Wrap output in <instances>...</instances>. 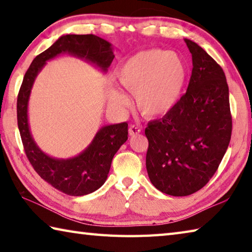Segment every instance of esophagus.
Instances as JSON below:
<instances>
[{"label": "esophagus", "instance_id": "obj_1", "mask_svg": "<svg viewBox=\"0 0 252 252\" xmlns=\"http://www.w3.org/2000/svg\"><path fill=\"white\" fill-rule=\"evenodd\" d=\"M141 132V129L137 126H129V134L130 135H135V134H139V133Z\"/></svg>", "mask_w": 252, "mask_h": 252}]
</instances>
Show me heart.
Returning <instances> with one entry per match:
<instances>
[{
  "instance_id": "heart-1",
  "label": "heart",
  "mask_w": 252,
  "mask_h": 252,
  "mask_svg": "<svg viewBox=\"0 0 252 252\" xmlns=\"http://www.w3.org/2000/svg\"><path fill=\"white\" fill-rule=\"evenodd\" d=\"M187 71L184 61L174 52L149 49L127 59L118 72V81L135 96L137 109L145 117H160L175 107L184 90ZM111 101L126 108L127 97L112 92Z\"/></svg>"
}]
</instances>
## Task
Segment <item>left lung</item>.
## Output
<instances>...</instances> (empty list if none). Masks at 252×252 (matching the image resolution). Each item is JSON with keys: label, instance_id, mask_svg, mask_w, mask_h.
<instances>
[{"label": "left lung", "instance_id": "left-lung-1", "mask_svg": "<svg viewBox=\"0 0 252 252\" xmlns=\"http://www.w3.org/2000/svg\"><path fill=\"white\" fill-rule=\"evenodd\" d=\"M192 54L187 93L158 120L149 122L146 169L162 193L186 196L208 184L227 150L233 123L225 73L199 44Z\"/></svg>", "mask_w": 252, "mask_h": 252}]
</instances>
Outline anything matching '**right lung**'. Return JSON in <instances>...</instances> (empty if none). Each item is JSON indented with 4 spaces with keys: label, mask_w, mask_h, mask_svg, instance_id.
Returning a JSON list of instances; mask_svg holds the SVG:
<instances>
[{
    "label": "right lung",
    "mask_w": 252,
    "mask_h": 252,
    "mask_svg": "<svg viewBox=\"0 0 252 252\" xmlns=\"http://www.w3.org/2000/svg\"><path fill=\"white\" fill-rule=\"evenodd\" d=\"M67 52L95 64L106 72L115 58L111 43L95 34L61 36L46 51L33 59L25 73L17 96V125L28 160L41 178L67 195H85L99 189L109 174L111 161L127 140V123L102 126L80 155L68 159L50 157L34 143L28 126V100L34 78L48 60Z\"/></svg>",
    "instance_id": "obj_1"
}]
</instances>
